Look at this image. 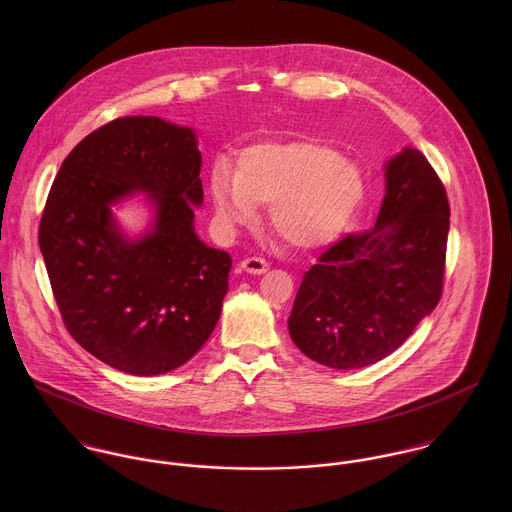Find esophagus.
Returning a JSON list of instances; mask_svg holds the SVG:
<instances>
[{
	"label": "esophagus",
	"instance_id": "esophagus-1",
	"mask_svg": "<svg viewBox=\"0 0 512 512\" xmlns=\"http://www.w3.org/2000/svg\"><path fill=\"white\" fill-rule=\"evenodd\" d=\"M240 268L246 272V274H252V276H262L268 272V264L262 260V258H246L240 262Z\"/></svg>",
	"mask_w": 512,
	"mask_h": 512
}]
</instances>
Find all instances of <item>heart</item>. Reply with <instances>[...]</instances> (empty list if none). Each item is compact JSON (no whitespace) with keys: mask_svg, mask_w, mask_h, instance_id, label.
Listing matches in <instances>:
<instances>
[{"mask_svg":"<svg viewBox=\"0 0 512 512\" xmlns=\"http://www.w3.org/2000/svg\"><path fill=\"white\" fill-rule=\"evenodd\" d=\"M209 193L224 230L252 224L270 205L272 230L297 250L335 242L365 203L361 167L319 142H262L240 151L236 173L219 163Z\"/></svg>","mask_w":512,"mask_h":512,"instance_id":"1","label":"heart"}]
</instances>
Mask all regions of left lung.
<instances>
[{
    "mask_svg": "<svg viewBox=\"0 0 512 512\" xmlns=\"http://www.w3.org/2000/svg\"><path fill=\"white\" fill-rule=\"evenodd\" d=\"M447 232L436 171L418 149L402 147L384 163L376 224L333 244L305 272L288 319L295 347L335 370L394 353L438 305Z\"/></svg>",
    "mask_w": 512,
    "mask_h": 512,
    "instance_id": "left-lung-1",
    "label": "left lung"
}]
</instances>
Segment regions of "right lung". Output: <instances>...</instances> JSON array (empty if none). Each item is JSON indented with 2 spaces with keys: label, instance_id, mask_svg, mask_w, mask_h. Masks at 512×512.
Returning <instances> with one entry per match:
<instances>
[{
  "label": "right lung",
  "instance_id": "add662e5",
  "mask_svg": "<svg viewBox=\"0 0 512 512\" xmlns=\"http://www.w3.org/2000/svg\"><path fill=\"white\" fill-rule=\"evenodd\" d=\"M197 132L157 116L118 118L63 161L39 248L74 341L134 376L185 365L217 327L232 258L195 230L203 205ZM147 197L150 220L128 235L113 207Z\"/></svg>",
  "mask_w": 512,
  "mask_h": 512
}]
</instances>
